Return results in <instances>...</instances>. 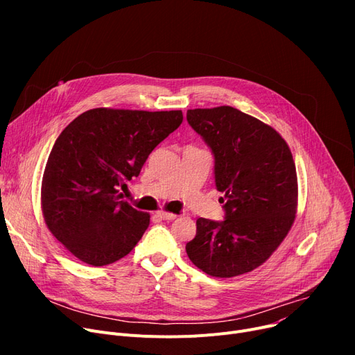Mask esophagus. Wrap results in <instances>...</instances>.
Listing matches in <instances>:
<instances>
[{
  "mask_svg": "<svg viewBox=\"0 0 355 355\" xmlns=\"http://www.w3.org/2000/svg\"><path fill=\"white\" fill-rule=\"evenodd\" d=\"M158 216L162 218V220H174L177 217V214L174 213H166V211H158Z\"/></svg>",
  "mask_w": 355,
  "mask_h": 355,
  "instance_id": "1",
  "label": "esophagus"
}]
</instances>
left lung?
I'll return each mask as SVG.
<instances>
[{
	"label": "left lung",
	"mask_w": 355,
	"mask_h": 355,
	"mask_svg": "<svg viewBox=\"0 0 355 355\" xmlns=\"http://www.w3.org/2000/svg\"><path fill=\"white\" fill-rule=\"evenodd\" d=\"M187 121L214 155V178L226 217H200L185 250L216 277H233L265 263L289 233L297 207V178L286 141L232 106L190 109Z\"/></svg>",
	"instance_id": "1"
}]
</instances>
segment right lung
Segmentation results:
<instances>
[{
    "label": "right lung",
    "mask_w": 355,
    "mask_h": 355,
    "mask_svg": "<svg viewBox=\"0 0 355 355\" xmlns=\"http://www.w3.org/2000/svg\"><path fill=\"white\" fill-rule=\"evenodd\" d=\"M181 110L96 107L55 139L42 181L44 221L82 262L105 266L132 250L149 214L121 200L154 148L181 125Z\"/></svg>",
    "instance_id": "right-lung-1"
}]
</instances>
